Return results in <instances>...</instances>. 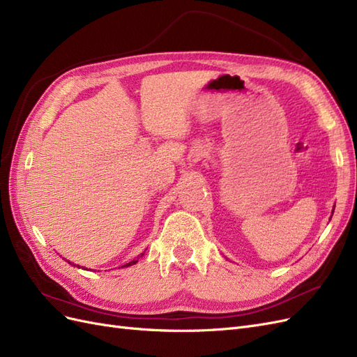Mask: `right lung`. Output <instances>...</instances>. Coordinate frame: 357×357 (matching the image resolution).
Here are the masks:
<instances>
[{
    "mask_svg": "<svg viewBox=\"0 0 357 357\" xmlns=\"http://www.w3.org/2000/svg\"><path fill=\"white\" fill-rule=\"evenodd\" d=\"M143 255H144V253H142V256H143ZM138 257H139V256H138ZM138 257H137V261H131V262H129V264H126V265H123V266H131V265L137 264V262H138ZM68 262H70V261H68ZM70 264H71V262H70ZM77 266H79V265H77ZM79 268H80V266H79Z\"/></svg>",
    "mask_w": 357,
    "mask_h": 357,
    "instance_id": "add662e5",
    "label": "right lung"
}]
</instances>
